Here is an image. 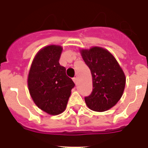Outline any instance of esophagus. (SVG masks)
<instances>
[{
	"label": "esophagus",
	"instance_id": "obj_1",
	"mask_svg": "<svg viewBox=\"0 0 148 148\" xmlns=\"http://www.w3.org/2000/svg\"><path fill=\"white\" fill-rule=\"evenodd\" d=\"M73 81H74V82L75 83V84H77V77H74L73 78Z\"/></svg>",
	"mask_w": 148,
	"mask_h": 148
}]
</instances>
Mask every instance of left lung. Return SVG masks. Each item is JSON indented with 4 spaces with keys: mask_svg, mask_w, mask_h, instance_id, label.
I'll use <instances>...</instances> for the list:
<instances>
[{
    "mask_svg": "<svg viewBox=\"0 0 148 148\" xmlns=\"http://www.w3.org/2000/svg\"><path fill=\"white\" fill-rule=\"evenodd\" d=\"M80 53L92 77V92L84 97L87 107L97 112L109 110L124 92L126 77L122 69L114 56L101 47L82 49Z\"/></svg>",
    "mask_w": 148,
    "mask_h": 148,
    "instance_id": "8db88e82",
    "label": "left lung"
}]
</instances>
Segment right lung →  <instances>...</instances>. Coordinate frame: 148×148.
Instances as JSON below:
<instances>
[{"instance_id":"1","label":"right lung","mask_w":148,"mask_h":148,"mask_svg":"<svg viewBox=\"0 0 148 148\" xmlns=\"http://www.w3.org/2000/svg\"><path fill=\"white\" fill-rule=\"evenodd\" d=\"M63 48L51 45L40 50L34 56L27 79L29 94L35 105L50 115L65 110L74 83L60 65Z\"/></svg>"}]
</instances>
